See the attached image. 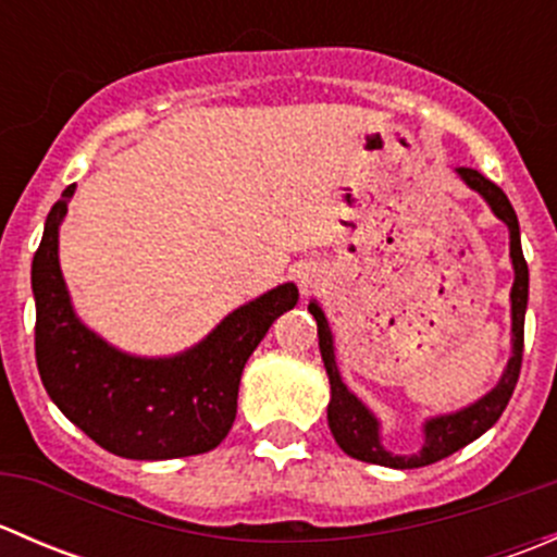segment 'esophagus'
<instances>
[{
	"mask_svg": "<svg viewBox=\"0 0 557 557\" xmlns=\"http://www.w3.org/2000/svg\"><path fill=\"white\" fill-rule=\"evenodd\" d=\"M299 283H301V288H312V285H314V274L312 272H301L299 274Z\"/></svg>",
	"mask_w": 557,
	"mask_h": 557,
	"instance_id": "34e87169",
	"label": "esophagus"
}]
</instances>
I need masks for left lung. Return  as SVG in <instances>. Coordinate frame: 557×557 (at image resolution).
Segmentation results:
<instances>
[{
  "label": "left lung",
  "mask_w": 557,
  "mask_h": 557,
  "mask_svg": "<svg viewBox=\"0 0 557 557\" xmlns=\"http://www.w3.org/2000/svg\"><path fill=\"white\" fill-rule=\"evenodd\" d=\"M455 174H458L474 194H480L482 199H485V205L491 207L493 215L509 228V258H512L515 269V283L512 290H509V305H512V356H509L498 383L493 385L485 396L466 404V407L455 409V412L425 418L423 447L412 455H396L383 445V423H380L377 414H374L372 409L345 385V380H342L339 367H336L334 334H331V325L329 320H325L323 307L312 299L307 310H310L312 318L318 320V345L331 385L329 429L331 434H334L336 445L350 455V458L387 466V469H420V466L436 463V460L458 453L460 447H466L469 442L480 440V436L502 418L509 398H512L515 385H518L522 363V325H525L528 307V263L525 258H522L518 215H515L507 194H504L496 183L482 177L476 170L460 166V170H455Z\"/></svg>",
  "instance_id": "obj_1"
}]
</instances>
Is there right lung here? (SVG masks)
<instances>
[{"instance_id":"obj_1","label":"right lung","mask_w":557,"mask_h":557,"mask_svg":"<svg viewBox=\"0 0 557 557\" xmlns=\"http://www.w3.org/2000/svg\"><path fill=\"white\" fill-rule=\"evenodd\" d=\"M72 196L75 185L50 207L32 261L35 350L45 391L77 429L121 458L170 460L212 450L237 418L247 358L269 325L294 310L299 288L283 283L267 290L174 356L117 350L77 318L61 274L59 228Z\"/></svg>"}]
</instances>
